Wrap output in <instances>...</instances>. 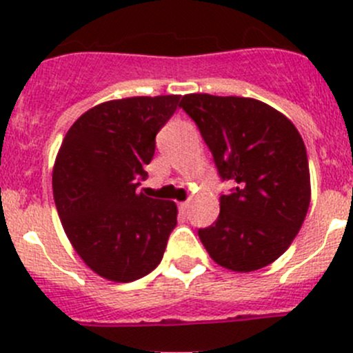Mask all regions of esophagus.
<instances>
[{
  "mask_svg": "<svg viewBox=\"0 0 353 353\" xmlns=\"http://www.w3.org/2000/svg\"><path fill=\"white\" fill-rule=\"evenodd\" d=\"M190 206H191V203L190 201H183V203H179V210L183 213H186L188 210H190Z\"/></svg>",
  "mask_w": 353,
  "mask_h": 353,
  "instance_id": "34e87169",
  "label": "esophagus"
}]
</instances>
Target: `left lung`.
<instances>
[{
	"label": "left lung",
	"mask_w": 353,
	"mask_h": 353,
	"mask_svg": "<svg viewBox=\"0 0 353 353\" xmlns=\"http://www.w3.org/2000/svg\"><path fill=\"white\" fill-rule=\"evenodd\" d=\"M212 150L222 179L220 215L198 236L216 265L249 273L287 251L307 215L311 176L305 145L280 110L249 97L188 94L181 101Z\"/></svg>",
	"instance_id": "1"
}]
</instances>
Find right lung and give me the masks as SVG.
<instances>
[{"label":"right lung","instance_id":"1","mask_svg":"<svg viewBox=\"0 0 353 353\" xmlns=\"http://www.w3.org/2000/svg\"><path fill=\"white\" fill-rule=\"evenodd\" d=\"M179 99L102 102L74 121L56 155L52 194L63 229L85 265L110 282H134L155 270L177 223L176 203L137 188Z\"/></svg>","mask_w":353,"mask_h":353}]
</instances>
